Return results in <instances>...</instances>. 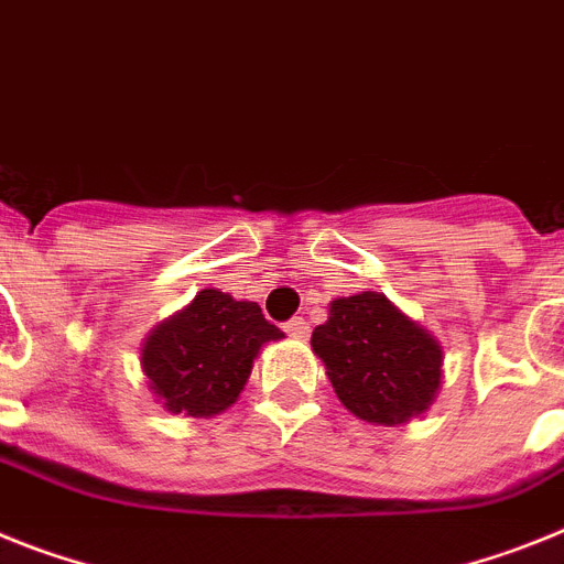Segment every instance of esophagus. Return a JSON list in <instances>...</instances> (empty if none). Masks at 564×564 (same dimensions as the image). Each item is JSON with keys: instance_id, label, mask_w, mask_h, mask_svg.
Instances as JSON below:
<instances>
[{"instance_id": "1", "label": "esophagus", "mask_w": 564, "mask_h": 564, "mask_svg": "<svg viewBox=\"0 0 564 564\" xmlns=\"http://www.w3.org/2000/svg\"><path fill=\"white\" fill-rule=\"evenodd\" d=\"M288 336H293V339H307V334H311V325L305 322V316H293L291 322L285 325Z\"/></svg>"}]
</instances>
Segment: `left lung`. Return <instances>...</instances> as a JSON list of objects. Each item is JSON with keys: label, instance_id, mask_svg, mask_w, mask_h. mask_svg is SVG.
I'll return each instance as SVG.
<instances>
[{"label": "left lung", "instance_id": "obj_1", "mask_svg": "<svg viewBox=\"0 0 564 564\" xmlns=\"http://www.w3.org/2000/svg\"><path fill=\"white\" fill-rule=\"evenodd\" d=\"M311 348L341 405L370 425L416 420L442 388L440 339L384 293L362 291L330 302L328 322L316 325Z\"/></svg>", "mask_w": 564, "mask_h": 564}]
</instances>
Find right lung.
<instances>
[{"mask_svg": "<svg viewBox=\"0 0 564 564\" xmlns=\"http://www.w3.org/2000/svg\"><path fill=\"white\" fill-rule=\"evenodd\" d=\"M282 336L257 302L205 288L144 336L139 362L167 413L208 420L234 405L259 350Z\"/></svg>", "mask_w": 564, "mask_h": 564, "instance_id": "1", "label": "right lung"}]
</instances>
